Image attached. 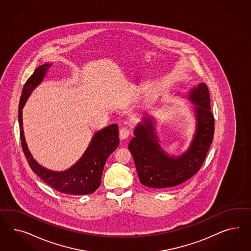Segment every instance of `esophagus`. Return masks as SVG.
<instances>
[{"label":"esophagus","mask_w":251,"mask_h":251,"mask_svg":"<svg viewBox=\"0 0 251 251\" xmlns=\"http://www.w3.org/2000/svg\"><path fill=\"white\" fill-rule=\"evenodd\" d=\"M129 129L126 127H123L122 129H120V137L122 140H125L127 137L129 135Z\"/></svg>","instance_id":"34e87169"}]
</instances>
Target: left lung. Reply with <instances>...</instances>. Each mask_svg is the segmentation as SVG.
Instances as JSON below:
<instances>
[{
	"instance_id": "1",
	"label": "left lung",
	"mask_w": 251,
	"mask_h": 251,
	"mask_svg": "<svg viewBox=\"0 0 251 251\" xmlns=\"http://www.w3.org/2000/svg\"><path fill=\"white\" fill-rule=\"evenodd\" d=\"M187 97L194 105L196 129L189 148L181 154L170 155L161 147L152 116H145L133 130L134 137L128 147L139 179L146 187L167 189L177 186L195 175L204 162L214 131L210 93L204 83H200Z\"/></svg>"
}]
</instances>
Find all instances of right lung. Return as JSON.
Here are the masks:
<instances>
[{
    "instance_id": "1",
    "label": "right lung",
    "mask_w": 251,
    "mask_h": 251,
    "mask_svg": "<svg viewBox=\"0 0 251 251\" xmlns=\"http://www.w3.org/2000/svg\"><path fill=\"white\" fill-rule=\"evenodd\" d=\"M51 65L52 63H45L36 69L24 86L18 108L20 138L24 153L33 172L54 190L69 195L91 194L101 184L102 173L107 157L120 145L118 124H111L96 131L80 159L64 171H54L39 165L31 154L25 142L22 109L31 93L41 84L48 69Z\"/></svg>"
}]
</instances>
